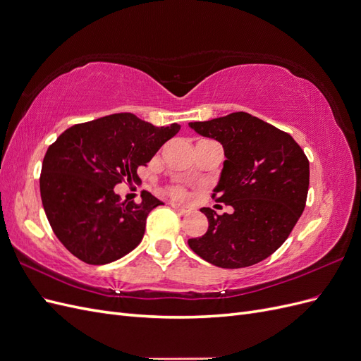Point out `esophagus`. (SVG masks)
Wrapping results in <instances>:
<instances>
[{
	"label": "esophagus",
	"instance_id": "1",
	"mask_svg": "<svg viewBox=\"0 0 361 361\" xmlns=\"http://www.w3.org/2000/svg\"><path fill=\"white\" fill-rule=\"evenodd\" d=\"M171 206H173V209L178 211L179 214H187V212L191 211L190 206H182V204H179V203H173Z\"/></svg>",
	"mask_w": 361,
	"mask_h": 361
}]
</instances>
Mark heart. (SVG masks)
<instances>
[{
	"instance_id": "heart-1",
	"label": "heart",
	"mask_w": 361,
	"mask_h": 361,
	"mask_svg": "<svg viewBox=\"0 0 361 361\" xmlns=\"http://www.w3.org/2000/svg\"><path fill=\"white\" fill-rule=\"evenodd\" d=\"M170 191H171L174 197H185V194H187V192H185V190L180 188V187H173Z\"/></svg>"
}]
</instances>
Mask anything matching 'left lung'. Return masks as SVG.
<instances>
[{
    "label": "left lung",
    "instance_id": "obj_1",
    "mask_svg": "<svg viewBox=\"0 0 361 361\" xmlns=\"http://www.w3.org/2000/svg\"><path fill=\"white\" fill-rule=\"evenodd\" d=\"M190 126L223 145L226 161L212 197L233 207L223 215L202 207L209 227L188 239L190 248L220 268L259 264L286 241L304 211L307 157L288 133L244 111Z\"/></svg>",
    "mask_w": 361,
    "mask_h": 361
}]
</instances>
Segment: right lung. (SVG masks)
Segmentation results:
<instances>
[{"label": "right lung", "instance_id": "obj_1", "mask_svg": "<svg viewBox=\"0 0 361 361\" xmlns=\"http://www.w3.org/2000/svg\"><path fill=\"white\" fill-rule=\"evenodd\" d=\"M180 126H154L130 113L73 125L54 141L40 173L42 204L59 241L89 265H105L143 239L146 218L162 204L150 192L141 203L120 202L117 183L138 178Z\"/></svg>", "mask_w": 361, "mask_h": 361}]
</instances>
